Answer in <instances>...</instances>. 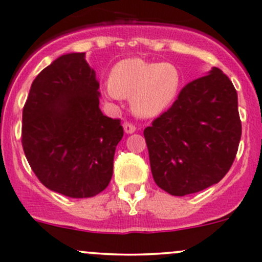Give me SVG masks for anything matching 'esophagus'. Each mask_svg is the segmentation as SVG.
I'll return each mask as SVG.
<instances>
[{
  "instance_id": "1",
  "label": "esophagus",
  "mask_w": 262,
  "mask_h": 262,
  "mask_svg": "<svg viewBox=\"0 0 262 262\" xmlns=\"http://www.w3.org/2000/svg\"><path fill=\"white\" fill-rule=\"evenodd\" d=\"M123 128H124V132L128 134H132L136 132V125H134L133 123H129V121H125V123L123 124Z\"/></svg>"
}]
</instances>
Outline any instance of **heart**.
Returning a JSON list of instances; mask_svg holds the SVG:
<instances>
[{"label": "heart", "instance_id": "1", "mask_svg": "<svg viewBox=\"0 0 262 262\" xmlns=\"http://www.w3.org/2000/svg\"><path fill=\"white\" fill-rule=\"evenodd\" d=\"M180 83V72L172 63L129 58L114 66L110 81L104 84V95L110 100L130 97L133 112L150 118L172 104Z\"/></svg>", "mask_w": 262, "mask_h": 262}]
</instances>
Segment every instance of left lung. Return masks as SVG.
<instances>
[{
    "label": "left lung",
    "instance_id": "8db88e82",
    "mask_svg": "<svg viewBox=\"0 0 262 262\" xmlns=\"http://www.w3.org/2000/svg\"><path fill=\"white\" fill-rule=\"evenodd\" d=\"M241 133L236 89L214 67L182 87L172 106L144 129L155 182L175 196L216 184L236 158Z\"/></svg>",
    "mask_w": 262,
    "mask_h": 262
}]
</instances>
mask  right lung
<instances>
[{
	"label": "right lung",
	"instance_id": "add662e5",
	"mask_svg": "<svg viewBox=\"0 0 262 262\" xmlns=\"http://www.w3.org/2000/svg\"><path fill=\"white\" fill-rule=\"evenodd\" d=\"M97 90L84 53H71L36 76L24 105L26 160L44 186L68 198L95 196L112 180L124 130L101 113Z\"/></svg>",
	"mask_w": 262,
	"mask_h": 262
}]
</instances>
